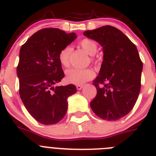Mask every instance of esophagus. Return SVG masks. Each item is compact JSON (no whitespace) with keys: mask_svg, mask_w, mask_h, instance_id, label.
Returning <instances> with one entry per match:
<instances>
[{"mask_svg":"<svg viewBox=\"0 0 156 156\" xmlns=\"http://www.w3.org/2000/svg\"><path fill=\"white\" fill-rule=\"evenodd\" d=\"M76 88H77V90H81V89L83 88V85H77Z\"/></svg>","mask_w":156,"mask_h":156,"instance_id":"34e87169","label":"esophagus"}]
</instances>
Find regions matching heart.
<instances>
[{"mask_svg":"<svg viewBox=\"0 0 156 156\" xmlns=\"http://www.w3.org/2000/svg\"><path fill=\"white\" fill-rule=\"evenodd\" d=\"M81 48L90 55H94L98 51V45L94 41L91 39H83L80 42ZM72 52L70 46H66L62 48L58 53V60L62 66H68L69 65V56ZM66 79L69 83L74 84H83L87 81L94 78L95 73L92 69L71 68L66 70Z\"/></svg>","mask_w":156,"mask_h":156,"instance_id":"obj_1","label":"heart"}]
</instances>
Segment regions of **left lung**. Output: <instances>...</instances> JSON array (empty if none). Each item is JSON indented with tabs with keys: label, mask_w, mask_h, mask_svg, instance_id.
I'll return each instance as SVG.
<instances>
[{
	"label": "left lung",
	"mask_w": 156,
	"mask_h": 156,
	"mask_svg": "<svg viewBox=\"0 0 156 156\" xmlns=\"http://www.w3.org/2000/svg\"><path fill=\"white\" fill-rule=\"evenodd\" d=\"M83 35L103 48V62L93 84L97 94L91 109L105 120H118L133 108L140 90L143 63L131 41L112 26L87 30Z\"/></svg>",
	"instance_id": "obj_1"
}]
</instances>
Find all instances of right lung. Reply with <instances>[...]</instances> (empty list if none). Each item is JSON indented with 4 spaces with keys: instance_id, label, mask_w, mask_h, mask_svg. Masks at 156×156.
Listing matches in <instances>:
<instances>
[{
    "instance_id": "1",
    "label": "right lung",
    "mask_w": 156,
    "mask_h": 156,
    "mask_svg": "<svg viewBox=\"0 0 156 156\" xmlns=\"http://www.w3.org/2000/svg\"><path fill=\"white\" fill-rule=\"evenodd\" d=\"M76 38L75 33L45 28L21 47L17 66L19 95L29 113L42 124L61 120L67 112V99L76 92L73 84L55 87L65 76L59 51Z\"/></svg>"
}]
</instances>
